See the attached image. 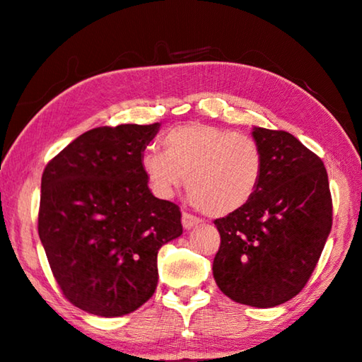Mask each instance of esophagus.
Masks as SVG:
<instances>
[{
	"label": "esophagus",
	"mask_w": 362,
	"mask_h": 362,
	"mask_svg": "<svg viewBox=\"0 0 362 362\" xmlns=\"http://www.w3.org/2000/svg\"><path fill=\"white\" fill-rule=\"evenodd\" d=\"M181 222H182V227H185L186 230H191L192 227H196V225L201 223V220H199L196 216H192V214H189V212H182Z\"/></svg>",
	"instance_id": "1"
}]
</instances>
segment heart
<instances>
[{
  "label": "heart",
  "instance_id": "heart-1",
  "mask_svg": "<svg viewBox=\"0 0 362 362\" xmlns=\"http://www.w3.org/2000/svg\"><path fill=\"white\" fill-rule=\"evenodd\" d=\"M163 151L145 150L140 166L156 196L168 199L185 186L211 217L240 211L263 177V151L255 139L216 125L191 122L170 129Z\"/></svg>",
  "mask_w": 362,
  "mask_h": 362
}]
</instances>
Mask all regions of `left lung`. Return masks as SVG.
<instances>
[{
    "label": "left lung",
    "instance_id": "1",
    "mask_svg": "<svg viewBox=\"0 0 362 362\" xmlns=\"http://www.w3.org/2000/svg\"><path fill=\"white\" fill-rule=\"evenodd\" d=\"M263 177L243 209L217 218L214 279L225 296L268 308L296 297L310 279L332 230L333 204L323 161L284 130L253 127Z\"/></svg>",
    "mask_w": 362,
    "mask_h": 362
}]
</instances>
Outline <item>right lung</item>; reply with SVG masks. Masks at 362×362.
Wrapping results in <instances>:
<instances>
[{
	"label": "right lung",
	"mask_w": 362,
	"mask_h": 362,
	"mask_svg": "<svg viewBox=\"0 0 362 362\" xmlns=\"http://www.w3.org/2000/svg\"><path fill=\"white\" fill-rule=\"evenodd\" d=\"M158 129H91L42 175L39 237L50 269L68 300L93 315L144 305L158 284V250L182 233L180 207L151 194L140 166Z\"/></svg>",
	"instance_id": "right-lung-1"
}]
</instances>
